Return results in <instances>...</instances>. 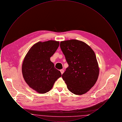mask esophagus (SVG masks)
Masks as SVG:
<instances>
[{"instance_id": "obj_1", "label": "esophagus", "mask_w": 122, "mask_h": 122, "mask_svg": "<svg viewBox=\"0 0 122 122\" xmlns=\"http://www.w3.org/2000/svg\"><path fill=\"white\" fill-rule=\"evenodd\" d=\"M60 72H61V74L62 75L63 73H64V70H60Z\"/></svg>"}]
</instances>
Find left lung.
<instances>
[{"mask_svg": "<svg viewBox=\"0 0 122 122\" xmlns=\"http://www.w3.org/2000/svg\"><path fill=\"white\" fill-rule=\"evenodd\" d=\"M60 46L69 64L62 75L68 90L77 95L86 93L98 78L99 68L95 52L86 43L76 39L61 41Z\"/></svg>", "mask_w": 122, "mask_h": 122, "instance_id": "8db88e82", "label": "left lung"}]
</instances>
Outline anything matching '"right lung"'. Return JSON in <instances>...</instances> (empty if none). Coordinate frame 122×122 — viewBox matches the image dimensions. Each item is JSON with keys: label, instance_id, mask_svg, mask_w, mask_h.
Segmentation results:
<instances>
[{"label": "right lung", "instance_id": "right-lung-1", "mask_svg": "<svg viewBox=\"0 0 122 122\" xmlns=\"http://www.w3.org/2000/svg\"><path fill=\"white\" fill-rule=\"evenodd\" d=\"M59 45V41H39L30 48L24 58L22 65L24 79L29 87L38 93L48 92L62 76L50 61Z\"/></svg>", "mask_w": 122, "mask_h": 122}]
</instances>
